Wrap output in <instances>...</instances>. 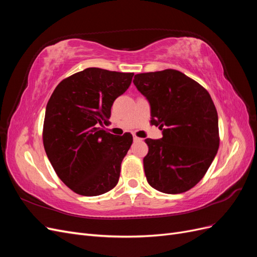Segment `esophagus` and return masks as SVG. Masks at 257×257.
Wrapping results in <instances>:
<instances>
[{"label": "esophagus", "mask_w": 257, "mask_h": 257, "mask_svg": "<svg viewBox=\"0 0 257 257\" xmlns=\"http://www.w3.org/2000/svg\"><path fill=\"white\" fill-rule=\"evenodd\" d=\"M133 139L135 142H141L142 141V138H139V137H137L135 134H133Z\"/></svg>", "instance_id": "esophagus-1"}]
</instances>
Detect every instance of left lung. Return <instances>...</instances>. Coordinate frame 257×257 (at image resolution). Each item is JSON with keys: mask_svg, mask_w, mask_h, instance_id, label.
I'll return each mask as SVG.
<instances>
[{"mask_svg": "<svg viewBox=\"0 0 257 257\" xmlns=\"http://www.w3.org/2000/svg\"><path fill=\"white\" fill-rule=\"evenodd\" d=\"M137 90L151 107V124L161 139H146L147 181L153 189L179 194L195 186L216 155L219 120L208 91L176 69L137 74Z\"/></svg>", "mask_w": 257, "mask_h": 257, "instance_id": "1", "label": "left lung"}]
</instances>
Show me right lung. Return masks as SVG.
Masks as SVG:
<instances>
[{"mask_svg": "<svg viewBox=\"0 0 257 257\" xmlns=\"http://www.w3.org/2000/svg\"><path fill=\"white\" fill-rule=\"evenodd\" d=\"M133 76L85 68L62 80L48 100L45 151L58 177L79 195H102L119 181L133 136H115L102 127L109 122L114 99L128 89Z\"/></svg>", "mask_w": 257, "mask_h": 257, "instance_id": "1", "label": "right lung"}]
</instances>
